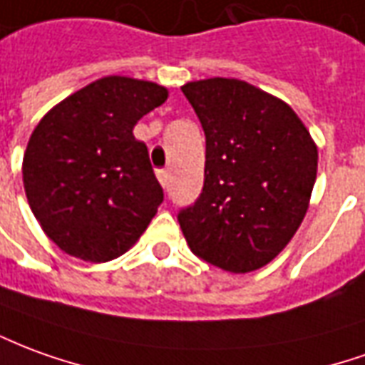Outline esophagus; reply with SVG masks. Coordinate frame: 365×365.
<instances>
[{"instance_id":"esophagus-1","label":"esophagus","mask_w":365,"mask_h":365,"mask_svg":"<svg viewBox=\"0 0 365 365\" xmlns=\"http://www.w3.org/2000/svg\"><path fill=\"white\" fill-rule=\"evenodd\" d=\"M158 180L162 183V187H168V182H170V170H158L156 172Z\"/></svg>"}]
</instances>
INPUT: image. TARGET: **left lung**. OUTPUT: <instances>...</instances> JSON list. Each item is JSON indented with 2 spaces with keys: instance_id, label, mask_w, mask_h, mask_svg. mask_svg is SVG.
Returning <instances> with one entry per match:
<instances>
[{
  "instance_id": "obj_1",
  "label": "left lung",
  "mask_w": 365,
  "mask_h": 365,
  "mask_svg": "<svg viewBox=\"0 0 365 365\" xmlns=\"http://www.w3.org/2000/svg\"><path fill=\"white\" fill-rule=\"evenodd\" d=\"M205 132L197 201L178 221L193 253L227 272L261 269L307 215L318 148L284 101L239 78L182 86Z\"/></svg>"
}]
</instances>
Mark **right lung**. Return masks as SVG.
Masks as SVG:
<instances>
[{
	"label": "right lung",
	"instance_id": "right-lung-1",
	"mask_svg": "<svg viewBox=\"0 0 365 365\" xmlns=\"http://www.w3.org/2000/svg\"><path fill=\"white\" fill-rule=\"evenodd\" d=\"M168 88L110 75L55 104L33 130L23 185L41 229L71 257L106 262L146 231L164 191L136 122Z\"/></svg>",
	"mask_w": 365,
	"mask_h": 365
}]
</instances>
